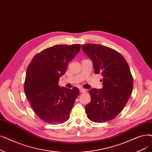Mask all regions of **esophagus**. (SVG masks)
<instances>
[{
  "instance_id": "34e87169",
  "label": "esophagus",
  "mask_w": 152,
  "mask_h": 152,
  "mask_svg": "<svg viewBox=\"0 0 152 152\" xmlns=\"http://www.w3.org/2000/svg\"><path fill=\"white\" fill-rule=\"evenodd\" d=\"M80 91L81 92H82V93H85L86 91V89H84V88H81V89H80Z\"/></svg>"
}]
</instances>
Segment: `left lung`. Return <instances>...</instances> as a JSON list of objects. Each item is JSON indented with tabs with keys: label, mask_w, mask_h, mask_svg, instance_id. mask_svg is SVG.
Wrapping results in <instances>:
<instances>
[{
	"label": "left lung",
	"mask_w": 152,
	"mask_h": 152,
	"mask_svg": "<svg viewBox=\"0 0 152 152\" xmlns=\"http://www.w3.org/2000/svg\"><path fill=\"white\" fill-rule=\"evenodd\" d=\"M82 50L92 61L94 73L102 76V88L89 91L91 100L85 108L88 117L94 122L113 119L126 105L132 91L129 65L119 53L102 45H83Z\"/></svg>",
	"instance_id": "1"
}]
</instances>
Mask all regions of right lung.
Masks as SVG:
<instances>
[{"label": "right lung", "instance_id": "obj_1", "mask_svg": "<svg viewBox=\"0 0 152 152\" xmlns=\"http://www.w3.org/2000/svg\"><path fill=\"white\" fill-rule=\"evenodd\" d=\"M81 45H55L37 54L26 71L24 91L36 114L42 121L63 123L69 118L80 90L60 87V77L80 52Z\"/></svg>", "mask_w": 152, "mask_h": 152}]
</instances>
